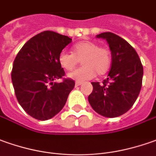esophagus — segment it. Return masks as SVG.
Instances as JSON below:
<instances>
[{"label": "esophagus", "instance_id": "obj_1", "mask_svg": "<svg viewBox=\"0 0 156 156\" xmlns=\"http://www.w3.org/2000/svg\"><path fill=\"white\" fill-rule=\"evenodd\" d=\"M81 84H82V82H81V81H76V87H79V86H80Z\"/></svg>", "mask_w": 156, "mask_h": 156}]
</instances>
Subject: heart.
Masks as SVG:
<instances>
[{"instance_id":"b5f03b06","label":"heart","mask_w":156,"mask_h":156,"mask_svg":"<svg viewBox=\"0 0 156 156\" xmlns=\"http://www.w3.org/2000/svg\"><path fill=\"white\" fill-rule=\"evenodd\" d=\"M72 53L62 51L58 55L60 66L67 71L74 69L81 60L82 67L71 72L68 77L77 81L91 80L96 76H104L111 66V52L92 41H84L74 45Z\"/></svg>"}]
</instances>
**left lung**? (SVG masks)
<instances>
[{
	"label": "left lung",
	"mask_w": 156,
	"mask_h": 156,
	"mask_svg": "<svg viewBox=\"0 0 156 156\" xmlns=\"http://www.w3.org/2000/svg\"><path fill=\"white\" fill-rule=\"evenodd\" d=\"M96 37L108 42L112 63L103 84L92 82L93 90L88 101L103 116H120L132 108L140 92L144 75L141 60L133 47L119 35L105 32Z\"/></svg>",
	"instance_id": "left-lung-1"
}]
</instances>
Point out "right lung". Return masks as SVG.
Instances as JSON below:
<instances>
[{
    "label": "right lung",
    "mask_w": 156,
    "mask_h": 156,
    "mask_svg": "<svg viewBox=\"0 0 156 156\" xmlns=\"http://www.w3.org/2000/svg\"><path fill=\"white\" fill-rule=\"evenodd\" d=\"M71 38L53 31H43L30 39L13 62L12 81L19 105L40 121L55 116L64 108L75 87L71 79L55 80L64 76L58 55Z\"/></svg>",
    "instance_id": "obj_1"
}]
</instances>
